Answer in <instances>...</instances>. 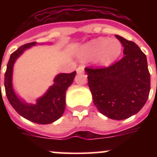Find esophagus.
<instances>
[{
    "mask_svg": "<svg viewBox=\"0 0 157 157\" xmlns=\"http://www.w3.org/2000/svg\"><path fill=\"white\" fill-rule=\"evenodd\" d=\"M76 71H77L78 74H81V73H83L84 72V67L82 66L78 67L77 69H76Z\"/></svg>",
    "mask_w": 157,
    "mask_h": 157,
    "instance_id": "1",
    "label": "esophagus"
}]
</instances>
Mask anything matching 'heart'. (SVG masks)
<instances>
[{"label": "heart", "mask_w": 157, "mask_h": 157, "mask_svg": "<svg viewBox=\"0 0 157 157\" xmlns=\"http://www.w3.org/2000/svg\"><path fill=\"white\" fill-rule=\"evenodd\" d=\"M122 51V45L117 39H108L98 37L86 44L80 52V56L83 59L96 58L101 65L107 66L119 57Z\"/></svg>", "instance_id": "obj_1"}]
</instances>
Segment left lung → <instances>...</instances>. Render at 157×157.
<instances>
[{
    "label": "left lung",
    "instance_id": "8db88e82",
    "mask_svg": "<svg viewBox=\"0 0 157 157\" xmlns=\"http://www.w3.org/2000/svg\"><path fill=\"white\" fill-rule=\"evenodd\" d=\"M124 56L108 67H86L88 85L97 109L104 116L125 120L138 113L150 91V74L145 54L138 45L116 35Z\"/></svg>",
    "mask_w": 157,
    "mask_h": 157
}]
</instances>
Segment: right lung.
I'll list each match as a JSON object with an SVG mask.
<instances>
[{"label":"right lung","instance_id":"right-lung-1","mask_svg":"<svg viewBox=\"0 0 157 157\" xmlns=\"http://www.w3.org/2000/svg\"><path fill=\"white\" fill-rule=\"evenodd\" d=\"M30 42L19 47L11 54L5 74V88L7 98L13 109L25 119L38 124L52 123L61 117L65 109L66 91L72 84L76 71L70 74H59L54 78V84L42 97L37 100L35 105L26 103L16 96L12 87V72L14 63L26 49L36 45Z\"/></svg>","mask_w":157,"mask_h":157}]
</instances>
